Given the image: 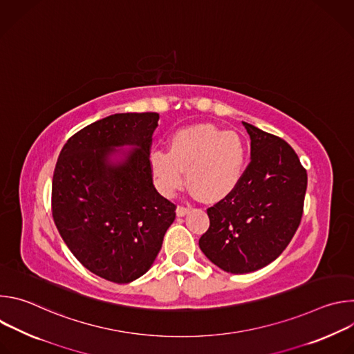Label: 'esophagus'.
I'll list each match as a JSON object with an SVG mask.
<instances>
[{"label": "esophagus", "instance_id": "1", "mask_svg": "<svg viewBox=\"0 0 354 354\" xmlns=\"http://www.w3.org/2000/svg\"><path fill=\"white\" fill-rule=\"evenodd\" d=\"M189 210H190V207H186V206H178V207H176V214H178L179 217H182V216H185L186 213H189Z\"/></svg>", "mask_w": 354, "mask_h": 354}]
</instances>
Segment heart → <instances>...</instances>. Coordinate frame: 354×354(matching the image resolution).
<instances>
[{
	"label": "heart",
	"instance_id": "1",
	"mask_svg": "<svg viewBox=\"0 0 354 354\" xmlns=\"http://www.w3.org/2000/svg\"><path fill=\"white\" fill-rule=\"evenodd\" d=\"M245 140L235 131H223L213 124H193L175 131L168 151L156 149L149 168L156 186L172 196L186 182L201 200L218 201L241 182L246 162Z\"/></svg>",
	"mask_w": 354,
	"mask_h": 354
}]
</instances>
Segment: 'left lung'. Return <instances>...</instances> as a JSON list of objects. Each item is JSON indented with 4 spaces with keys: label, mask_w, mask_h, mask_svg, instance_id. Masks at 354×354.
I'll list each match as a JSON object with an SVG mask.
<instances>
[{
    "label": "left lung",
    "mask_w": 354,
    "mask_h": 354,
    "mask_svg": "<svg viewBox=\"0 0 354 354\" xmlns=\"http://www.w3.org/2000/svg\"><path fill=\"white\" fill-rule=\"evenodd\" d=\"M250 162L238 186L207 209L209 230L198 246L220 269L242 274L277 259L304 210L307 171L283 138L242 122Z\"/></svg>",
    "instance_id": "left-lung-1"
}]
</instances>
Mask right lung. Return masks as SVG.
Returning a JSON list of instances; mask_svg holds the SVG:
<instances>
[{
    "instance_id": "right-lung-1",
    "label": "right lung",
    "mask_w": 354,
    "mask_h": 354,
    "mask_svg": "<svg viewBox=\"0 0 354 354\" xmlns=\"http://www.w3.org/2000/svg\"><path fill=\"white\" fill-rule=\"evenodd\" d=\"M158 113H116L77 131L59 156L53 185L55 224L80 263L113 283L142 276L161 250L176 206L153 182L149 149ZM133 147L112 165L115 146Z\"/></svg>"
}]
</instances>
